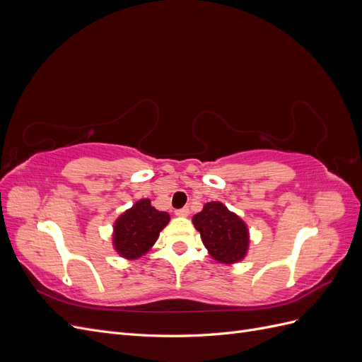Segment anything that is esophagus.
I'll list each match as a JSON object with an SVG mask.
<instances>
[{"mask_svg": "<svg viewBox=\"0 0 362 362\" xmlns=\"http://www.w3.org/2000/svg\"><path fill=\"white\" fill-rule=\"evenodd\" d=\"M175 214H177V216H180V217H187V216L190 214V210H189V206H182V208H180V210H177V211H175Z\"/></svg>", "mask_w": 362, "mask_h": 362, "instance_id": "obj_1", "label": "esophagus"}]
</instances>
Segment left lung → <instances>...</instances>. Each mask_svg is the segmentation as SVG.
<instances>
[{"label": "left lung", "instance_id": "left-lung-1", "mask_svg": "<svg viewBox=\"0 0 362 362\" xmlns=\"http://www.w3.org/2000/svg\"><path fill=\"white\" fill-rule=\"evenodd\" d=\"M194 228L205 247L217 261L237 262L247 250L249 235L245 222L221 202H208L204 210L193 216Z\"/></svg>", "mask_w": 362, "mask_h": 362}]
</instances>
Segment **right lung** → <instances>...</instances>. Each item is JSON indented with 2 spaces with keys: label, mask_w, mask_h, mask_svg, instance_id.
I'll list each match as a JSON object with an SVG mask.
<instances>
[{
  "label": "right lung",
  "mask_w": 362,
  "mask_h": 362,
  "mask_svg": "<svg viewBox=\"0 0 362 362\" xmlns=\"http://www.w3.org/2000/svg\"><path fill=\"white\" fill-rule=\"evenodd\" d=\"M169 214L157 211L149 199L139 201L117 218L115 225V247L125 258H139L156 243Z\"/></svg>",
  "instance_id": "obj_1"
}]
</instances>
